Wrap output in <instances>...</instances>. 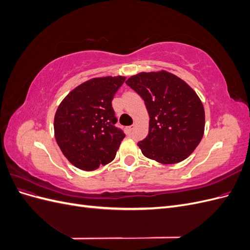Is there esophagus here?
Masks as SVG:
<instances>
[{"instance_id":"obj_1","label":"esophagus","mask_w":250,"mask_h":250,"mask_svg":"<svg viewBox=\"0 0 250 250\" xmlns=\"http://www.w3.org/2000/svg\"><path fill=\"white\" fill-rule=\"evenodd\" d=\"M132 130H133V126H128V127L126 128V131H127L128 134H130V133L132 132Z\"/></svg>"}]
</instances>
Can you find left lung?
Wrapping results in <instances>:
<instances>
[{
	"instance_id": "8db88e82",
	"label": "left lung",
	"mask_w": 250,
	"mask_h": 250,
	"mask_svg": "<svg viewBox=\"0 0 250 250\" xmlns=\"http://www.w3.org/2000/svg\"><path fill=\"white\" fill-rule=\"evenodd\" d=\"M145 101L149 132L138 143L142 153L162 164H176L190 155L204 132V108L197 94L168 72L140 73L126 81Z\"/></svg>"
}]
</instances>
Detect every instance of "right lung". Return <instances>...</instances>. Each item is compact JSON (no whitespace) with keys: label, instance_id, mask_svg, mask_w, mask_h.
<instances>
[{"label":"right lung","instance_id":"right-lung-1","mask_svg":"<svg viewBox=\"0 0 250 250\" xmlns=\"http://www.w3.org/2000/svg\"><path fill=\"white\" fill-rule=\"evenodd\" d=\"M125 77L94 78L67 95L54 118L55 139L71 164L93 171L110 163L124 131L118 128L111 101Z\"/></svg>","mask_w":250,"mask_h":250}]
</instances>
